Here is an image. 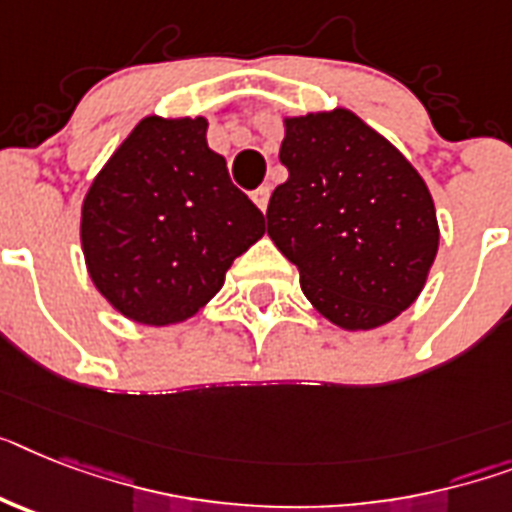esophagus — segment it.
I'll list each match as a JSON object with an SVG mask.
<instances>
[{
	"instance_id": "esophagus-1",
	"label": "esophagus",
	"mask_w": 512,
	"mask_h": 512,
	"mask_svg": "<svg viewBox=\"0 0 512 512\" xmlns=\"http://www.w3.org/2000/svg\"><path fill=\"white\" fill-rule=\"evenodd\" d=\"M269 185H261L259 190H253V201H256V206H259L261 211H266V206H269Z\"/></svg>"
}]
</instances>
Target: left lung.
Returning a JSON list of instances; mask_svg holds the SVG:
<instances>
[{"instance_id": "left-lung-1", "label": "left lung", "mask_w": 512, "mask_h": 512, "mask_svg": "<svg viewBox=\"0 0 512 512\" xmlns=\"http://www.w3.org/2000/svg\"><path fill=\"white\" fill-rule=\"evenodd\" d=\"M280 162L290 175L269 198L266 232L298 266L303 295L348 332L392 322L439 248L424 177L342 107L285 117Z\"/></svg>"}]
</instances>
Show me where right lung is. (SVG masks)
<instances>
[{
  "label": "right lung",
  "instance_id": "add662e5",
  "mask_svg": "<svg viewBox=\"0 0 512 512\" xmlns=\"http://www.w3.org/2000/svg\"><path fill=\"white\" fill-rule=\"evenodd\" d=\"M206 117H143L88 188L80 246L109 306L138 324L185 322L225 285L264 214L206 143Z\"/></svg>",
  "mask_w": 512,
  "mask_h": 512
}]
</instances>
